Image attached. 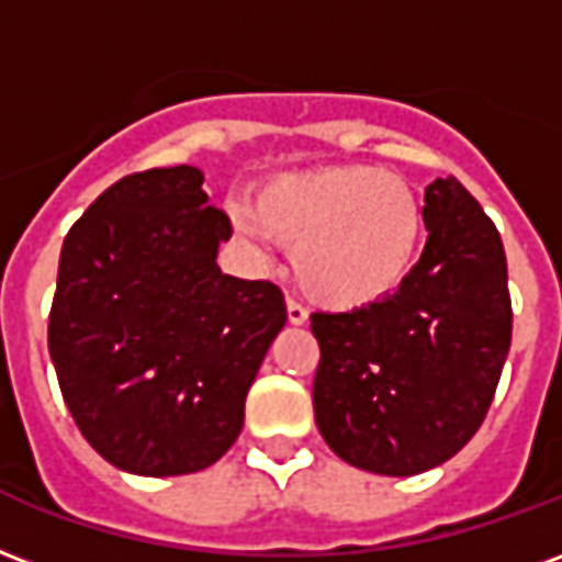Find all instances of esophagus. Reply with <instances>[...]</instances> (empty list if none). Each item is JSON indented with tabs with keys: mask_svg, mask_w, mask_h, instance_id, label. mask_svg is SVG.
Listing matches in <instances>:
<instances>
[{
	"mask_svg": "<svg viewBox=\"0 0 562 562\" xmlns=\"http://www.w3.org/2000/svg\"><path fill=\"white\" fill-rule=\"evenodd\" d=\"M285 310H289V322L292 324H303L306 318H310L306 306H303L301 301H294V297H289V301H285Z\"/></svg>",
	"mask_w": 562,
	"mask_h": 562,
	"instance_id": "esophagus-1",
	"label": "esophagus"
}]
</instances>
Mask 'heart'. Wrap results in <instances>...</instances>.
<instances>
[{
    "instance_id": "b5f03b06",
    "label": "heart",
    "mask_w": 562,
    "mask_h": 562,
    "mask_svg": "<svg viewBox=\"0 0 562 562\" xmlns=\"http://www.w3.org/2000/svg\"><path fill=\"white\" fill-rule=\"evenodd\" d=\"M232 223L247 240L294 247V280L334 310L396 292L414 270L426 226L414 187L375 166L273 178L259 190L256 211L235 207Z\"/></svg>"
}]
</instances>
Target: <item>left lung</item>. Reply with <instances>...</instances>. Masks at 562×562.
<instances>
[{
    "label": "left lung",
    "mask_w": 562,
    "mask_h": 562,
    "mask_svg": "<svg viewBox=\"0 0 562 562\" xmlns=\"http://www.w3.org/2000/svg\"><path fill=\"white\" fill-rule=\"evenodd\" d=\"M429 240L396 292L313 313L315 423L360 471L414 476L476 435L513 342L501 232L456 178L426 187Z\"/></svg>",
    "instance_id": "8db88e82"
}]
</instances>
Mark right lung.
Instances as JSON below:
<instances>
[{
	"label": "right lung",
	"instance_id": "right-lung-1",
	"mask_svg": "<svg viewBox=\"0 0 562 562\" xmlns=\"http://www.w3.org/2000/svg\"><path fill=\"white\" fill-rule=\"evenodd\" d=\"M196 166L106 187L61 244L49 357L70 417L103 459L181 476L238 440L244 402L285 324L282 292L217 265L232 223Z\"/></svg>",
	"mask_w": 562,
	"mask_h": 562
}]
</instances>
